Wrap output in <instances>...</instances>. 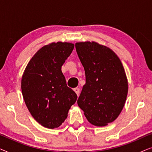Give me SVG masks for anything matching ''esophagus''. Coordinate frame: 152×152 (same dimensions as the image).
Masks as SVG:
<instances>
[{"label":"esophagus","mask_w":152,"mask_h":152,"mask_svg":"<svg viewBox=\"0 0 152 152\" xmlns=\"http://www.w3.org/2000/svg\"><path fill=\"white\" fill-rule=\"evenodd\" d=\"M74 91L76 93L77 95H79V94H80V89L79 88H74Z\"/></svg>","instance_id":"34e87169"}]
</instances>
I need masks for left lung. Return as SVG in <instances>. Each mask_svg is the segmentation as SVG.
Segmentation results:
<instances>
[{"instance_id":"1","label":"left lung","mask_w":152,"mask_h":152,"mask_svg":"<svg viewBox=\"0 0 152 152\" xmlns=\"http://www.w3.org/2000/svg\"><path fill=\"white\" fill-rule=\"evenodd\" d=\"M86 75L78 106L93 125L113 122L123 109L128 82L123 66L114 52L94 41L75 43Z\"/></svg>"}]
</instances>
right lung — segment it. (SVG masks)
Masks as SVG:
<instances>
[{
    "label": "right lung",
    "mask_w": 152,
    "mask_h": 152,
    "mask_svg": "<svg viewBox=\"0 0 152 152\" xmlns=\"http://www.w3.org/2000/svg\"><path fill=\"white\" fill-rule=\"evenodd\" d=\"M73 48V43L67 42L45 45L30 59L22 76L26 104L32 117L44 127H59L77 98L67 86L61 72L62 65Z\"/></svg>",
    "instance_id": "obj_1"
}]
</instances>
